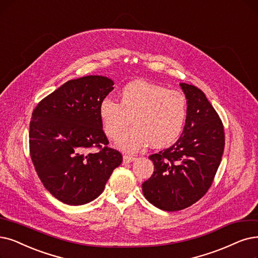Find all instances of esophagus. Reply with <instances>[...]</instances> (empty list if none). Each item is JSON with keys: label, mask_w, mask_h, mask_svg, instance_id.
Here are the masks:
<instances>
[{"label": "esophagus", "mask_w": 258, "mask_h": 258, "mask_svg": "<svg viewBox=\"0 0 258 258\" xmlns=\"http://www.w3.org/2000/svg\"><path fill=\"white\" fill-rule=\"evenodd\" d=\"M122 159H123V163H131L136 160V157L129 156V154H125V156L122 157Z\"/></svg>", "instance_id": "1"}]
</instances>
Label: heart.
Returning <instances> with one entry per match:
<instances>
[{
  "label": "heart",
  "instance_id": "b5f03b06",
  "mask_svg": "<svg viewBox=\"0 0 258 258\" xmlns=\"http://www.w3.org/2000/svg\"><path fill=\"white\" fill-rule=\"evenodd\" d=\"M119 102L105 97L99 104V117L106 136L116 140L131 122L135 126L117 141L123 151L136 152L151 144L170 145L183 131L187 116L186 98L179 91L136 80L120 91Z\"/></svg>",
  "mask_w": 258,
  "mask_h": 258
}]
</instances>
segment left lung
<instances>
[{
    "instance_id": "1",
    "label": "left lung",
    "mask_w": 258,
    "mask_h": 258,
    "mask_svg": "<svg viewBox=\"0 0 258 258\" xmlns=\"http://www.w3.org/2000/svg\"><path fill=\"white\" fill-rule=\"evenodd\" d=\"M187 99V116L179 140L151 154L154 171L142 184L145 198L163 211L190 207L207 194L220 165L224 130L218 113L197 87L180 84Z\"/></svg>"
}]
</instances>
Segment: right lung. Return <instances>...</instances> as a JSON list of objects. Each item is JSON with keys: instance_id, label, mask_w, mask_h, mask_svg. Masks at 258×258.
Instances as JSON below:
<instances>
[{"instance_id": "right-lung-1", "label": "right lung", "mask_w": 258, "mask_h": 258, "mask_svg": "<svg viewBox=\"0 0 258 258\" xmlns=\"http://www.w3.org/2000/svg\"><path fill=\"white\" fill-rule=\"evenodd\" d=\"M111 79L67 81L41 100L29 123V153L44 187L59 201L86 204L104 191L122 156L107 145L99 104L114 89ZM92 148L100 151L89 153Z\"/></svg>"}]
</instances>
